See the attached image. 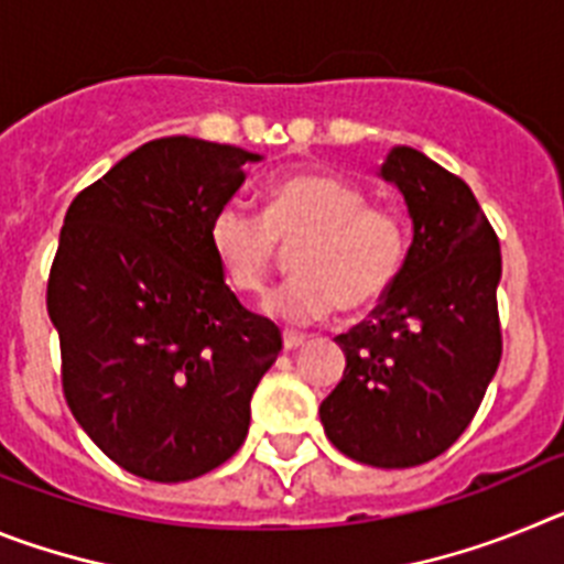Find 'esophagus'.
Wrapping results in <instances>:
<instances>
[{
    "instance_id": "34e87169",
    "label": "esophagus",
    "mask_w": 564,
    "mask_h": 564,
    "mask_svg": "<svg viewBox=\"0 0 564 564\" xmlns=\"http://www.w3.org/2000/svg\"><path fill=\"white\" fill-rule=\"evenodd\" d=\"M285 350H299L302 344L307 341V336H302V333H293V330H285Z\"/></svg>"
}]
</instances>
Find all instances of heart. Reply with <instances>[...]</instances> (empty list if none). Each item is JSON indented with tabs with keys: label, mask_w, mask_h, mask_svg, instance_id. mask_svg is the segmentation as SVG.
<instances>
[{
	"label": "heart",
	"mask_w": 564,
	"mask_h": 564,
	"mask_svg": "<svg viewBox=\"0 0 564 564\" xmlns=\"http://www.w3.org/2000/svg\"><path fill=\"white\" fill-rule=\"evenodd\" d=\"M367 203V192L347 177L296 172L268 186L262 217L223 206L208 239L228 285L248 296L265 291L282 248H293V276L265 299V311L285 325H316L336 305L341 313L370 311L401 273L403 220Z\"/></svg>",
	"instance_id": "1"
}]
</instances>
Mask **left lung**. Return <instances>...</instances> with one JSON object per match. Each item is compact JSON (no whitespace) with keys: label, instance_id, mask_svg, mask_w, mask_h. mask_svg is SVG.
I'll return each mask as SVG.
<instances>
[{"label":"left lung","instance_id":"left-lung-1","mask_svg":"<svg viewBox=\"0 0 564 564\" xmlns=\"http://www.w3.org/2000/svg\"><path fill=\"white\" fill-rule=\"evenodd\" d=\"M381 174L401 188L415 237L381 305L336 336L347 367L318 417L352 460L410 468L466 432L500 367L502 257L457 174L410 147L392 149Z\"/></svg>","mask_w":564,"mask_h":564}]
</instances>
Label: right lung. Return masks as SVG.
Masks as SVG:
<instances>
[{
  "label": "right lung",
  "instance_id": "obj_1",
  "mask_svg": "<svg viewBox=\"0 0 564 564\" xmlns=\"http://www.w3.org/2000/svg\"><path fill=\"white\" fill-rule=\"evenodd\" d=\"M259 154L143 143L69 203L47 279L69 412L129 475L183 482L242 446L282 333L226 285L208 226Z\"/></svg>",
  "mask_w": 564,
  "mask_h": 564
}]
</instances>
